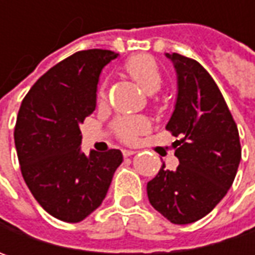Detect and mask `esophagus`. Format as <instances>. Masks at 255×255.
Masks as SVG:
<instances>
[{
	"instance_id": "esophagus-1",
	"label": "esophagus",
	"mask_w": 255,
	"mask_h": 255,
	"mask_svg": "<svg viewBox=\"0 0 255 255\" xmlns=\"http://www.w3.org/2000/svg\"><path fill=\"white\" fill-rule=\"evenodd\" d=\"M122 153L125 157H128V156H132V154H134L136 150H126V149H125V150H122Z\"/></svg>"
}]
</instances>
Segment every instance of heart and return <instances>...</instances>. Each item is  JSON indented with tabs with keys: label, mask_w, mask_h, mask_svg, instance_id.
Instances as JSON below:
<instances>
[{
	"label": "heart",
	"mask_w": 255,
	"mask_h": 255,
	"mask_svg": "<svg viewBox=\"0 0 255 255\" xmlns=\"http://www.w3.org/2000/svg\"><path fill=\"white\" fill-rule=\"evenodd\" d=\"M123 71L147 93L157 92L163 84V76L159 64L150 55L139 54L130 56L123 64ZM98 95L99 99H106L108 95L106 85H101ZM149 129H150V122L144 116L119 118L113 123V130L119 137V140H122L123 143H134L140 134L146 133Z\"/></svg>",
	"instance_id": "1"
}]
</instances>
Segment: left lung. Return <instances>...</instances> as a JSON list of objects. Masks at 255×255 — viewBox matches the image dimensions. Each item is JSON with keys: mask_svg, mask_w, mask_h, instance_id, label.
Instances as JSON below:
<instances>
[{"mask_svg": "<svg viewBox=\"0 0 255 255\" xmlns=\"http://www.w3.org/2000/svg\"><path fill=\"white\" fill-rule=\"evenodd\" d=\"M177 72V101L166 129L180 136L173 143L180 164L164 163L147 183V197L174 224H189L209 214L231 187L241 159L239 129L210 74L197 61L166 54Z\"/></svg>", "mask_w": 255, "mask_h": 255, "instance_id": "1", "label": "left lung"}]
</instances>
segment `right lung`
Instances as JSON below:
<instances>
[{
	"mask_svg": "<svg viewBox=\"0 0 255 255\" xmlns=\"http://www.w3.org/2000/svg\"><path fill=\"white\" fill-rule=\"evenodd\" d=\"M118 54L86 49L68 56L44 74L25 95L14 139L21 173L45 211L78 223L96 210L108 193L121 150L81 152L79 125L96 108L102 68Z\"/></svg>",
	"mask_w": 255,
	"mask_h": 255,
	"instance_id": "add662e5",
	"label": "right lung"
}]
</instances>
